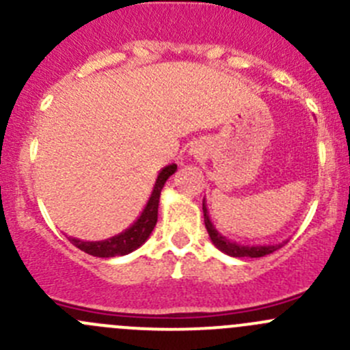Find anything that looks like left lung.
<instances>
[{"instance_id": "left-lung-1", "label": "left lung", "mask_w": 350, "mask_h": 350, "mask_svg": "<svg viewBox=\"0 0 350 350\" xmlns=\"http://www.w3.org/2000/svg\"><path fill=\"white\" fill-rule=\"evenodd\" d=\"M203 217H204V227H206L208 235H210L211 242L215 243L217 249H220L221 252H225L227 256L232 257H262L267 254H273L274 250H278L281 247V243L278 245H242V243L228 241L227 237L220 234V232L215 228V225L211 224L210 215H208L206 204L203 201Z\"/></svg>"}]
</instances>
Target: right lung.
I'll return each instance as SVG.
<instances>
[{"mask_svg": "<svg viewBox=\"0 0 350 350\" xmlns=\"http://www.w3.org/2000/svg\"><path fill=\"white\" fill-rule=\"evenodd\" d=\"M178 165L169 164L164 169H161L157 179H155V185L152 189V195H150L149 201H147L146 208L140 213V217L126 228L122 234L115 235V237H109L107 241H98V242H86L79 241V239L67 237L72 245H76L77 249H81L83 252L90 254L94 257H116V256H125V254L133 252L135 249H139L144 242L149 239V235L152 234L155 224H157V210H159V198H161V191L164 188L165 181L171 178L176 172Z\"/></svg>", "mask_w": 350, "mask_h": 350, "instance_id": "add662e5", "label": "right lung"}]
</instances>
